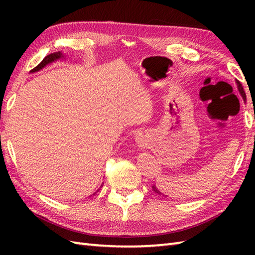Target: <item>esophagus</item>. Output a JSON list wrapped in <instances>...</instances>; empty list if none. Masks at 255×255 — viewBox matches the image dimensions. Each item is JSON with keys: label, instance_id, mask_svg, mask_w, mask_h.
<instances>
[{"label": "esophagus", "instance_id": "obj_1", "mask_svg": "<svg viewBox=\"0 0 255 255\" xmlns=\"http://www.w3.org/2000/svg\"><path fill=\"white\" fill-rule=\"evenodd\" d=\"M134 141L137 142L139 147H144V145H147V138H145L144 134L141 132L136 134V137H134Z\"/></svg>", "mask_w": 255, "mask_h": 255}]
</instances>
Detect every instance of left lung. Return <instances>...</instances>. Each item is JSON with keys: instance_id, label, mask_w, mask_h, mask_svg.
Returning a JSON list of instances; mask_svg holds the SVG:
<instances>
[{"instance_id": "obj_1", "label": "left lung", "mask_w": 255, "mask_h": 255, "mask_svg": "<svg viewBox=\"0 0 255 255\" xmlns=\"http://www.w3.org/2000/svg\"><path fill=\"white\" fill-rule=\"evenodd\" d=\"M237 86H238V91H239V93H240V95L242 96L243 101H246V93H245V90H243L242 85H241V83L239 82V81H237ZM152 189L154 191V193H156V194H162V193L159 191V189L155 187V185H153V186H152Z\"/></svg>"}]
</instances>
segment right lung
I'll return each mask as SVG.
<instances>
[{
	"instance_id": "1",
	"label": "right lung",
	"mask_w": 255,
	"mask_h": 255,
	"mask_svg": "<svg viewBox=\"0 0 255 255\" xmlns=\"http://www.w3.org/2000/svg\"><path fill=\"white\" fill-rule=\"evenodd\" d=\"M64 58H66V55H63L61 51L50 53V55H48L47 57H45L44 60H42L39 64H38V66L35 69H32L30 72L31 73H35V72L40 71L41 69H44L46 66H48V64H50L52 62H56L58 60H62V59H64ZM101 186H103V185H101ZM97 192H99V189H97ZM94 194H96V193H94Z\"/></svg>"
}]
</instances>
